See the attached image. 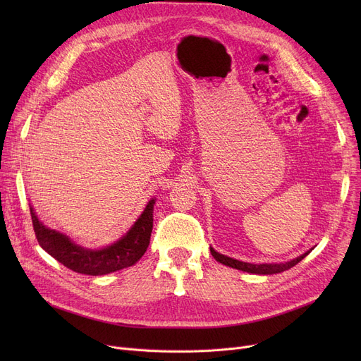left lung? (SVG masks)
Here are the masks:
<instances>
[{
    "mask_svg": "<svg viewBox=\"0 0 361 361\" xmlns=\"http://www.w3.org/2000/svg\"><path fill=\"white\" fill-rule=\"evenodd\" d=\"M312 252V249L309 252H306L305 255H301L290 262H283V263H260V264H255V263H247V262H241L233 257H228L225 255L218 253L216 250H214L211 247V253L215 257V260H218L219 263L225 264V267H230L233 269H238L243 272H249V274H256V275H274V274H279L283 271H288L290 268L295 267L298 262H301L305 259L309 253Z\"/></svg>",
    "mask_w": 361,
    "mask_h": 361,
    "instance_id": "left-lung-1",
    "label": "left lung"
}]
</instances>
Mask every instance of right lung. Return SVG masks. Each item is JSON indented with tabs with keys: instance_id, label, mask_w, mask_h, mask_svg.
<instances>
[{
	"instance_id": "right-lung-1",
	"label": "right lung",
	"mask_w": 361,
	"mask_h": 361,
	"mask_svg": "<svg viewBox=\"0 0 361 361\" xmlns=\"http://www.w3.org/2000/svg\"><path fill=\"white\" fill-rule=\"evenodd\" d=\"M152 197L130 230L109 245L101 249H86L75 244L68 235L48 228L37 218L33 206L30 215L33 230L41 247L66 268L83 275H106L133 267L147 250L152 228H154V204Z\"/></svg>"
}]
</instances>
